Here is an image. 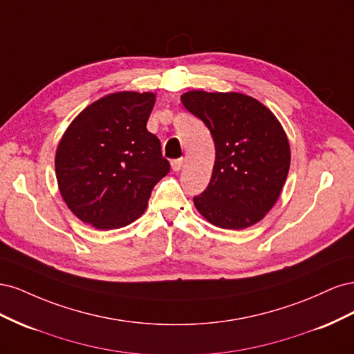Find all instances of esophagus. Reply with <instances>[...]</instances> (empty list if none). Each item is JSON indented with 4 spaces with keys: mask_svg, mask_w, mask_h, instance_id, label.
I'll use <instances>...</instances> for the list:
<instances>
[{
    "mask_svg": "<svg viewBox=\"0 0 354 354\" xmlns=\"http://www.w3.org/2000/svg\"><path fill=\"white\" fill-rule=\"evenodd\" d=\"M171 168H173V171H180L181 168H183V159L181 158L174 159L173 162H171Z\"/></svg>",
    "mask_w": 354,
    "mask_h": 354,
    "instance_id": "1",
    "label": "esophagus"
}]
</instances>
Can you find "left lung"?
I'll return each mask as SVG.
<instances>
[{
    "mask_svg": "<svg viewBox=\"0 0 354 354\" xmlns=\"http://www.w3.org/2000/svg\"><path fill=\"white\" fill-rule=\"evenodd\" d=\"M185 108L208 127L216 162L208 187L194 198L214 226L245 229L279 198L291 164L289 143L276 116L250 95L189 91Z\"/></svg>",
    "mask_w": 354,
    "mask_h": 354,
    "instance_id": "left-lung-1",
    "label": "left lung"
}]
</instances>
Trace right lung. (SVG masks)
Wrapping results in <instances>:
<instances>
[{"instance_id": "add662e5", "label": "right lung", "mask_w": 354, "mask_h": 354, "mask_svg": "<svg viewBox=\"0 0 354 354\" xmlns=\"http://www.w3.org/2000/svg\"><path fill=\"white\" fill-rule=\"evenodd\" d=\"M153 104V93H113L85 108L63 134L56 177L81 221L100 230L128 226L169 173L159 138L146 128Z\"/></svg>"}]
</instances>
